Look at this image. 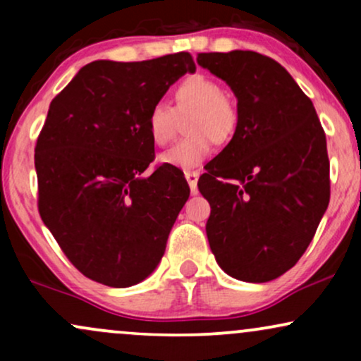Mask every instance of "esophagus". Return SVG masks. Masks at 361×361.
Wrapping results in <instances>:
<instances>
[{
    "instance_id": "1",
    "label": "esophagus",
    "mask_w": 361,
    "mask_h": 361,
    "mask_svg": "<svg viewBox=\"0 0 361 361\" xmlns=\"http://www.w3.org/2000/svg\"><path fill=\"white\" fill-rule=\"evenodd\" d=\"M198 176H200V175H198L197 171H186V173H185V178H186V181H188L190 190H192V193H197Z\"/></svg>"
}]
</instances>
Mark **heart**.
Returning <instances> with one entry per match:
<instances>
[{"label":"heart","instance_id":"heart-1","mask_svg":"<svg viewBox=\"0 0 361 361\" xmlns=\"http://www.w3.org/2000/svg\"><path fill=\"white\" fill-rule=\"evenodd\" d=\"M176 109L166 102H156L147 114L149 137L156 146H166L175 137L178 115L192 111L185 130L188 137L178 140L159 156L164 166L195 169L212 154V140L226 142L238 126V111L229 98L224 97L222 86L205 74L185 78L175 90Z\"/></svg>","mask_w":361,"mask_h":361}]
</instances>
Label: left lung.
<instances>
[{
	"label": "left lung",
	"mask_w": 361,
	"mask_h": 361,
	"mask_svg": "<svg viewBox=\"0 0 361 361\" xmlns=\"http://www.w3.org/2000/svg\"><path fill=\"white\" fill-rule=\"evenodd\" d=\"M197 62L238 98L233 139L198 180L212 209L210 250L229 276L264 283L300 259L329 205L326 134L276 61L231 51L198 54Z\"/></svg>",
	"instance_id": "obj_1"
}]
</instances>
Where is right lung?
Masks as SVG:
<instances>
[{
	"label": "right lung",
	"mask_w": 361,
	"mask_h": 361,
	"mask_svg": "<svg viewBox=\"0 0 361 361\" xmlns=\"http://www.w3.org/2000/svg\"><path fill=\"white\" fill-rule=\"evenodd\" d=\"M188 52L94 61L54 98L35 146L40 217L69 261L115 288L146 280L190 197L183 173L154 159L147 114L186 73Z\"/></svg>",
	"instance_id": "add662e5"
}]
</instances>
